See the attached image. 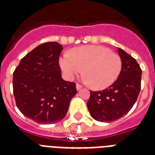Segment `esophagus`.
<instances>
[{"label":"esophagus","instance_id":"34e87169","mask_svg":"<svg viewBox=\"0 0 155 155\" xmlns=\"http://www.w3.org/2000/svg\"><path fill=\"white\" fill-rule=\"evenodd\" d=\"M82 87H83L82 85L79 84H76V89H77L78 91H79V90L81 89V88H82Z\"/></svg>","mask_w":155,"mask_h":155}]
</instances>
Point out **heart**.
<instances>
[{"label":"heart","mask_w":155,"mask_h":155,"mask_svg":"<svg viewBox=\"0 0 155 155\" xmlns=\"http://www.w3.org/2000/svg\"><path fill=\"white\" fill-rule=\"evenodd\" d=\"M59 66L65 77L72 80L83 72L85 81L96 89H104L117 80L122 69L121 58L107 47L88 45L76 47L59 58Z\"/></svg>","instance_id":"1"}]
</instances>
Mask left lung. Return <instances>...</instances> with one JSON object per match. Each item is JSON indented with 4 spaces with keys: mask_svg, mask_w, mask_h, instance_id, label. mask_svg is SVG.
I'll list each match as a JSON object with an SVG mask.
<instances>
[{
    "mask_svg": "<svg viewBox=\"0 0 155 155\" xmlns=\"http://www.w3.org/2000/svg\"><path fill=\"white\" fill-rule=\"evenodd\" d=\"M122 69L117 80L103 91H90L87 103L90 115L101 122H111L132 108L141 90L142 69L135 58L118 48Z\"/></svg>",
    "mask_w": 155,
    "mask_h": 155,
    "instance_id": "left-lung-1",
    "label": "left lung"
}]
</instances>
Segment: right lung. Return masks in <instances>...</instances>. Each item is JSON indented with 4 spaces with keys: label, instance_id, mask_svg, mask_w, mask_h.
I'll use <instances>...</instances> for the list:
<instances>
[{
    "label": "right lung",
    "instance_id": "right-lung-1",
    "mask_svg": "<svg viewBox=\"0 0 155 155\" xmlns=\"http://www.w3.org/2000/svg\"><path fill=\"white\" fill-rule=\"evenodd\" d=\"M62 51L58 42L42 43L21 58L13 72L17 107L39 124H54L63 119L77 92L75 83L62 78L58 64Z\"/></svg>",
    "mask_w": 155,
    "mask_h": 155
}]
</instances>
